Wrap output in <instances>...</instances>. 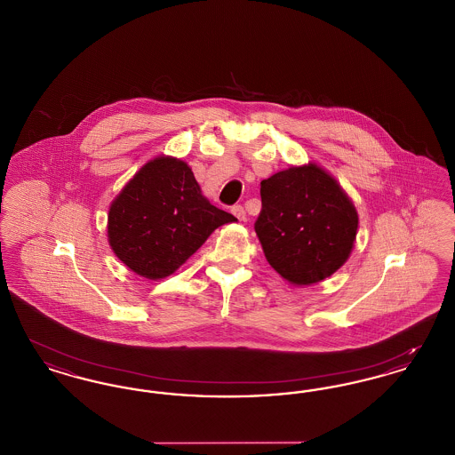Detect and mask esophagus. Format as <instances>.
Masks as SVG:
<instances>
[{
  "label": "esophagus",
  "mask_w": 455,
  "mask_h": 455,
  "mask_svg": "<svg viewBox=\"0 0 455 455\" xmlns=\"http://www.w3.org/2000/svg\"><path fill=\"white\" fill-rule=\"evenodd\" d=\"M232 213L240 220V221H247V212L243 210V206H234Z\"/></svg>",
  "instance_id": "34e87169"
}]
</instances>
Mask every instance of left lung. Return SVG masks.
<instances>
[{
	"mask_svg": "<svg viewBox=\"0 0 455 455\" xmlns=\"http://www.w3.org/2000/svg\"><path fill=\"white\" fill-rule=\"evenodd\" d=\"M256 234L271 267L293 286L334 275L356 240L358 212L339 182L317 165H291L260 182Z\"/></svg>",
	"mask_w": 455,
	"mask_h": 455,
	"instance_id": "obj_1",
	"label": "left lung"
}]
</instances>
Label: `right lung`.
Here are the masks:
<instances>
[{"label": "right lung", "mask_w": 455, "mask_h": 455, "mask_svg": "<svg viewBox=\"0 0 455 455\" xmlns=\"http://www.w3.org/2000/svg\"><path fill=\"white\" fill-rule=\"evenodd\" d=\"M235 220L203 196L184 160L160 155L110 203L108 245L132 273L155 282L171 276L218 227Z\"/></svg>", "instance_id": "add662e5"}]
</instances>
